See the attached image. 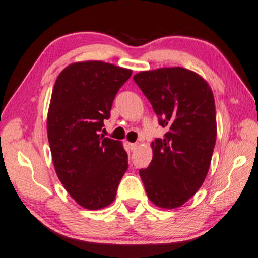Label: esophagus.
Instances as JSON below:
<instances>
[{
    "label": "esophagus",
    "instance_id": "34e87169",
    "mask_svg": "<svg viewBox=\"0 0 258 258\" xmlns=\"http://www.w3.org/2000/svg\"><path fill=\"white\" fill-rule=\"evenodd\" d=\"M128 146H130L131 151H136V149L138 148V144H136V142H133V144H128Z\"/></svg>",
    "mask_w": 258,
    "mask_h": 258
}]
</instances>
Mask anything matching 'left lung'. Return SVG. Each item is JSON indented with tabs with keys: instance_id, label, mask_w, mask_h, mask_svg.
I'll list each match as a JSON object with an SVG mask.
<instances>
[{
	"instance_id": "left-lung-1",
	"label": "left lung",
	"mask_w": 258,
	"mask_h": 258,
	"mask_svg": "<svg viewBox=\"0 0 258 258\" xmlns=\"http://www.w3.org/2000/svg\"><path fill=\"white\" fill-rule=\"evenodd\" d=\"M151 102L163 139L151 146L153 159L139 174L149 201L161 209H176L203 185L217 140L213 92L197 73L182 67L159 68L133 76Z\"/></svg>"
}]
</instances>
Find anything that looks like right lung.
Here are the masks:
<instances>
[{
	"instance_id": "1",
	"label": "right lung",
	"mask_w": 258,
	"mask_h": 258,
	"mask_svg": "<svg viewBox=\"0 0 258 258\" xmlns=\"http://www.w3.org/2000/svg\"><path fill=\"white\" fill-rule=\"evenodd\" d=\"M131 69L103 61L69 64L56 78L47 114V137L55 172L84 209L114 201L127 170V153L118 140L99 134L113 99Z\"/></svg>"
}]
</instances>
